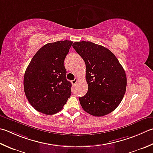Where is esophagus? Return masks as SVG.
<instances>
[{
	"instance_id": "obj_1",
	"label": "esophagus",
	"mask_w": 153,
	"mask_h": 153,
	"mask_svg": "<svg viewBox=\"0 0 153 153\" xmlns=\"http://www.w3.org/2000/svg\"><path fill=\"white\" fill-rule=\"evenodd\" d=\"M77 81H78V79H77V78H75L74 80L71 81V83H72L73 85H75L77 82Z\"/></svg>"
}]
</instances>
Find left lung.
<instances>
[{"instance_id": "8db88e82", "label": "left lung", "mask_w": 153, "mask_h": 153, "mask_svg": "<svg viewBox=\"0 0 153 153\" xmlns=\"http://www.w3.org/2000/svg\"><path fill=\"white\" fill-rule=\"evenodd\" d=\"M72 46L85 63L88 91L79 98L89 114L101 117L114 111L124 97L127 77L117 58L107 48L91 42H76Z\"/></svg>"}]
</instances>
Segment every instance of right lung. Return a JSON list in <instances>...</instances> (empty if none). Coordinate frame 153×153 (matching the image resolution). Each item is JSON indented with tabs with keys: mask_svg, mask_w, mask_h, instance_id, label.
Returning <instances> with one entry per match:
<instances>
[{
	"mask_svg": "<svg viewBox=\"0 0 153 153\" xmlns=\"http://www.w3.org/2000/svg\"><path fill=\"white\" fill-rule=\"evenodd\" d=\"M73 42L44 45L33 57L24 76V90L34 108L46 115L61 111L71 94L64 59Z\"/></svg>",
	"mask_w": 153,
	"mask_h": 153,
	"instance_id": "obj_1",
	"label": "right lung"
}]
</instances>
